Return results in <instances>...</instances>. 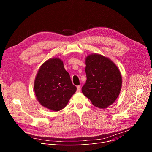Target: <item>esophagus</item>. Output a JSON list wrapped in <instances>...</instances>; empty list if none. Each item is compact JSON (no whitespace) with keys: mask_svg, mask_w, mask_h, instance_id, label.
I'll return each mask as SVG.
<instances>
[{"mask_svg":"<svg viewBox=\"0 0 152 152\" xmlns=\"http://www.w3.org/2000/svg\"><path fill=\"white\" fill-rule=\"evenodd\" d=\"M80 86H78L77 87V92H80Z\"/></svg>","mask_w":152,"mask_h":152,"instance_id":"1","label":"esophagus"}]
</instances>
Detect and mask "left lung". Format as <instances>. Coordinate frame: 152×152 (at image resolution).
<instances>
[{"label": "left lung", "mask_w": 152, "mask_h": 152, "mask_svg": "<svg viewBox=\"0 0 152 152\" xmlns=\"http://www.w3.org/2000/svg\"><path fill=\"white\" fill-rule=\"evenodd\" d=\"M87 80L82 92L95 107L106 108L113 104L120 94L122 76L112 60L98 54L86 58Z\"/></svg>", "instance_id": "1"}]
</instances>
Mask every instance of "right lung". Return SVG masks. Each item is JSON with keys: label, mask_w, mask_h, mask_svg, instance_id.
Masks as SVG:
<instances>
[{"label": "right lung", "mask_w": 152, "mask_h": 152, "mask_svg": "<svg viewBox=\"0 0 152 152\" xmlns=\"http://www.w3.org/2000/svg\"><path fill=\"white\" fill-rule=\"evenodd\" d=\"M76 90L60 59L50 58L41 65L35 77L34 91L43 107L59 111L66 107Z\"/></svg>", "instance_id": "add662e5"}]
</instances>
